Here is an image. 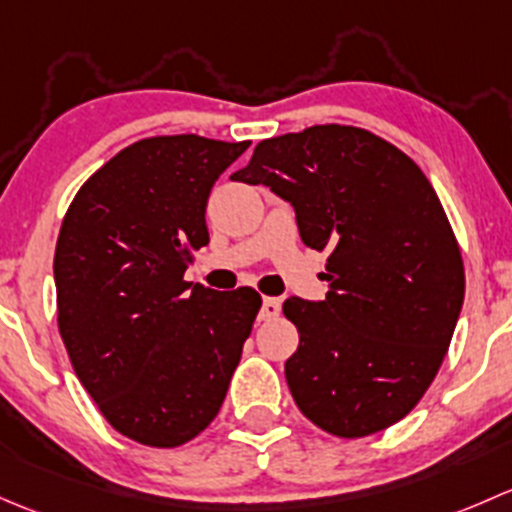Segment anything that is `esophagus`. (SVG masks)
Wrapping results in <instances>:
<instances>
[{"instance_id": "34e87169", "label": "esophagus", "mask_w": 512, "mask_h": 512, "mask_svg": "<svg viewBox=\"0 0 512 512\" xmlns=\"http://www.w3.org/2000/svg\"><path fill=\"white\" fill-rule=\"evenodd\" d=\"M281 315V300L278 298H263L261 313H258V320H276Z\"/></svg>"}]
</instances>
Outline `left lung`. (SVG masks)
<instances>
[{
    "mask_svg": "<svg viewBox=\"0 0 512 512\" xmlns=\"http://www.w3.org/2000/svg\"><path fill=\"white\" fill-rule=\"evenodd\" d=\"M231 179L271 187L303 244L328 251L325 300L283 303L300 337L286 360L300 412L337 439L402 421L434 382L466 293L429 179L392 142L337 123L261 140Z\"/></svg>",
    "mask_w": 512,
    "mask_h": 512,
    "instance_id": "8db88e82",
    "label": "left lung"
}]
</instances>
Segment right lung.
I'll use <instances>...</instances> for the list:
<instances>
[{
    "mask_svg": "<svg viewBox=\"0 0 512 512\" xmlns=\"http://www.w3.org/2000/svg\"><path fill=\"white\" fill-rule=\"evenodd\" d=\"M249 145L138 140L83 182L63 217L61 340L105 421L150 449H177L212 424L261 310L249 286L219 293L184 281L209 244V192Z\"/></svg>",
    "mask_w": 512,
    "mask_h": 512,
    "instance_id": "obj_1",
    "label": "right lung"
}]
</instances>
